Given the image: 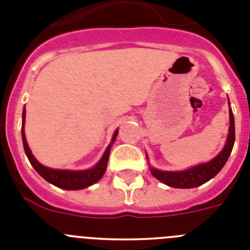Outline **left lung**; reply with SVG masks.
I'll return each instance as SVG.
<instances>
[{"label": "left lung", "mask_w": 250, "mask_h": 250, "mask_svg": "<svg viewBox=\"0 0 250 250\" xmlns=\"http://www.w3.org/2000/svg\"><path fill=\"white\" fill-rule=\"evenodd\" d=\"M229 113H230V127H229L228 140H226L224 149L213 160H211L209 162H206V164L190 167V168L184 171H161L150 167L152 175L157 180H160L161 183H164L168 187L180 188V189L199 187V185L207 183L208 180H211L212 177L216 176L221 171L222 167L225 166L226 161L229 160L230 154H231L232 147H234L235 121L231 108H230Z\"/></svg>", "instance_id": "left-lung-1"}]
</instances>
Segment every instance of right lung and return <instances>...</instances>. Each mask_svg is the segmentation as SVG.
<instances>
[{"mask_svg":"<svg viewBox=\"0 0 250 250\" xmlns=\"http://www.w3.org/2000/svg\"><path fill=\"white\" fill-rule=\"evenodd\" d=\"M24 123H25V108L22 111V127H21V138H22V144H24V149H25V154L28 157L29 162L32 164L34 167V170L38 172L41 176L47 180L48 183L53 184L55 187H59L61 189H66V190H79V189H84L94 183L100 180L101 177L103 176L104 171H106L107 162H108V157H110V149L111 144L115 142L119 130L115 131L113 134L111 144L107 147L106 152L103 153L102 158L100 162L94 167L89 168V170H83V171H71V170H56V168H49V167L43 166L36 160V157L32 154V150L29 148L28 143H26L25 133H24Z\"/></svg>","mask_w":250,"mask_h":250,"instance_id":"1","label":"right lung"}]
</instances>
